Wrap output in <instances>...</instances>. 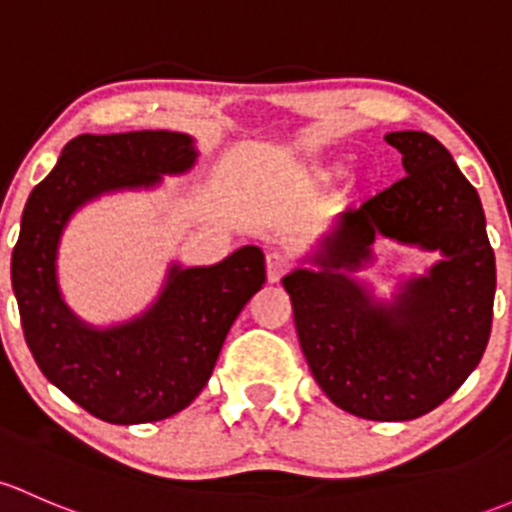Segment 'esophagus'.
Masks as SVG:
<instances>
[{"label": "esophagus", "mask_w": 512, "mask_h": 512, "mask_svg": "<svg viewBox=\"0 0 512 512\" xmlns=\"http://www.w3.org/2000/svg\"><path fill=\"white\" fill-rule=\"evenodd\" d=\"M288 268H291V261H288V256L283 254V251H271V254L266 256V273L271 283L281 281V276L288 273Z\"/></svg>", "instance_id": "34e87169"}]
</instances>
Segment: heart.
<instances>
[{
    "instance_id": "heart-1",
    "label": "heart",
    "mask_w": 512,
    "mask_h": 512,
    "mask_svg": "<svg viewBox=\"0 0 512 512\" xmlns=\"http://www.w3.org/2000/svg\"><path fill=\"white\" fill-rule=\"evenodd\" d=\"M342 172V165H330V167H320V170H315V175L323 177V179H330L335 175H340Z\"/></svg>"
}]
</instances>
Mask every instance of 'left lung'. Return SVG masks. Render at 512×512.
<instances>
[{
    "label": "left lung",
    "instance_id": "8db88e82",
    "mask_svg": "<svg viewBox=\"0 0 512 512\" xmlns=\"http://www.w3.org/2000/svg\"><path fill=\"white\" fill-rule=\"evenodd\" d=\"M407 177L335 217L310 256L283 278L295 333L330 402L372 421H409L449 399L478 367L493 323L495 254L486 214L451 152L419 130L389 133ZM439 250L442 261L374 301L354 273L374 238Z\"/></svg>",
    "mask_w": 512,
    "mask_h": 512
}]
</instances>
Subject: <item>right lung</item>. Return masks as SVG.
Segmentation results:
<instances>
[{"label":"right lung","mask_w":512,"mask_h":512,"mask_svg":"<svg viewBox=\"0 0 512 512\" xmlns=\"http://www.w3.org/2000/svg\"><path fill=\"white\" fill-rule=\"evenodd\" d=\"M194 162V140L184 133L78 135L21 214L12 288L26 345L51 384L108 424L160 421L189 407L236 315L266 281L261 249L241 246L214 266L172 263L155 303L113 328H93L63 303L56 254L73 212L100 194L155 187Z\"/></svg>","instance_id":"obj_1"}]
</instances>
